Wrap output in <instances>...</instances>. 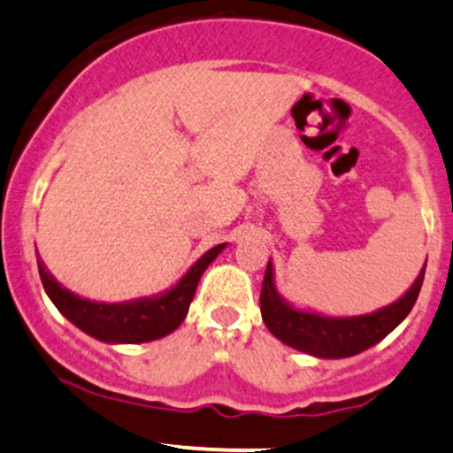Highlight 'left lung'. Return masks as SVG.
Returning a JSON list of instances; mask_svg holds the SVG:
<instances>
[{
  "label": "left lung",
  "instance_id": "obj_1",
  "mask_svg": "<svg viewBox=\"0 0 453 453\" xmlns=\"http://www.w3.org/2000/svg\"><path fill=\"white\" fill-rule=\"evenodd\" d=\"M426 265L412 287L388 306L356 317H330L311 308H297L287 302L275 287L273 263L269 260L260 290V312L271 334L284 345L314 358H349L388 336L415 306L421 290Z\"/></svg>",
  "mask_w": 453,
  "mask_h": 453
}]
</instances>
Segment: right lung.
Instances as JSON below:
<instances>
[{
  "mask_svg": "<svg viewBox=\"0 0 453 453\" xmlns=\"http://www.w3.org/2000/svg\"><path fill=\"white\" fill-rule=\"evenodd\" d=\"M227 242L214 245L202 258L195 260L187 273L178 280L171 288L163 290L151 297L130 299V302H93V299L80 297L65 288L54 275L47 271L45 263L36 251L38 273H41L42 288L54 306L82 332L93 339L111 345H132V342H150L171 334L180 323L187 319L188 306L197 290L199 278L208 265L221 254Z\"/></svg>",
  "mask_w": 453,
  "mask_h": 453,
  "instance_id": "1",
  "label": "right lung"
}]
</instances>
